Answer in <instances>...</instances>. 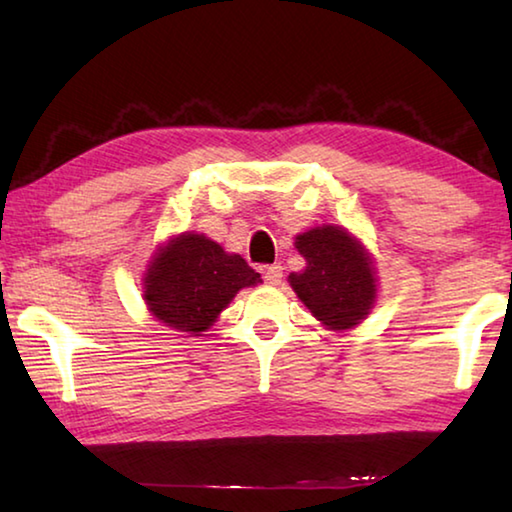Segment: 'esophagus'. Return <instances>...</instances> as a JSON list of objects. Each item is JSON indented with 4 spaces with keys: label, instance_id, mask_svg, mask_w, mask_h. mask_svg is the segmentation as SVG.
Masks as SVG:
<instances>
[{
    "label": "esophagus",
    "instance_id": "34e87169",
    "mask_svg": "<svg viewBox=\"0 0 512 512\" xmlns=\"http://www.w3.org/2000/svg\"><path fill=\"white\" fill-rule=\"evenodd\" d=\"M282 271H284V268L280 264L266 266L264 268V282L271 284V287H275V284H280L282 282Z\"/></svg>",
    "mask_w": 512,
    "mask_h": 512
}]
</instances>
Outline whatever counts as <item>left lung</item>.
<instances>
[{
    "label": "left lung",
    "instance_id": "8db88e82",
    "mask_svg": "<svg viewBox=\"0 0 512 512\" xmlns=\"http://www.w3.org/2000/svg\"><path fill=\"white\" fill-rule=\"evenodd\" d=\"M305 271L289 284L305 307L329 329H350L370 314L377 296L375 266L359 239L339 225H320L296 237Z\"/></svg>",
    "mask_w": 512,
    "mask_h": 512
}]
</instances>
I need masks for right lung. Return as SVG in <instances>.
Here are the masks:
<instances>
[{
  "mask_svg": "<svg viewBox=\"0 0 512 512\" xmlns=\"http://www.w3.org/2000/svg\"><path fill=\"white\" fill-rule=\"evenodd\" d=\"M259 273L241 255L225 253L196 232L169 239L144 273V300L151 314L171 329L207 332L237 291L253 287Z\"/></svg>",
  "mask_w": 512,
  "mask_h": 512,
  "instance_id": "add662e5",
  "label": "right lung"
}]
</instances>
